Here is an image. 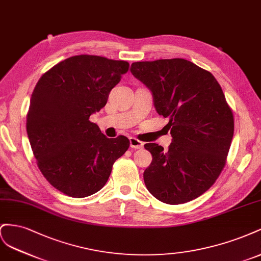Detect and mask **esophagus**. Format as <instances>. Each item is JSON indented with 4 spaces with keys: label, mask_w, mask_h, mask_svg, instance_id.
I'll return each mask as SVG.
<instances>
[{
    "label": "esophagus",
    "mask_w": 261,
    "mask_h": 261,
    "mask_svg": "<svg viewBox=\"0 0 261 261\" xmlns=\"http://www.w3.org/2000/svg\"><path fill=\"white\" fill-rule=\"evenodd\" d=\"M143 142H141L140 140L136 138H130V146L132 148H142L143 147Z\"/></svg>",
    "instance_id": "1"
}]
</instances>
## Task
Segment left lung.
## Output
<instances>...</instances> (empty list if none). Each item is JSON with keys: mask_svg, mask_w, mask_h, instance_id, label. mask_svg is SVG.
<instances>
[{"mask_svg": "<svg viewBox=\"0 0 261 261\" xmlns=\"http://www.w3.org/2000/svg\"><path fill=\"white\" fill-rule=\"evenodd\" d=\"M131 73L153 94L159 115L168 118V151L146 143L153 160L144 170L147 190L162 202L198 198L225 166L234 135V116L212 74L180 58L131 64Z\"/></svg>", "mask_w": 261, "mask_h": 261, "instance_id": "1", "label": "left lung"}]
</instances>
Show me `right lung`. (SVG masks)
<instances>
[{"instance_id":"right-lung-1","label":"right lung","mask_w":261,"mask_h":261,"mask_svg":"<svg viewBox=\"0 0 261 261\" xmlns=\"http://www.w3.org/2000/svg\"><path fill=\"white\" fill-rule=\"evenodd\" d=\"M128 70L126 61L80 55L52 66L36 84L26 117L28 139L41 174L64 195L84 198L99 191L129 148L128 138L108 139L89 120Z\"/></svg>"}]
</instances>
